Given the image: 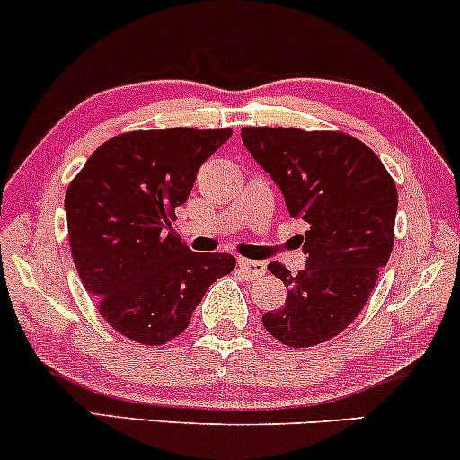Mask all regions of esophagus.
Returning a JSON list of instances; mask_svg holds the SVG:
<instances>
[{
  "label": "esophagus",
  "instance_id": "esophagus-1",
  "mask_svg": "<svg viewBox=\"0 0 460 460\" xmlns=\"http://www.w3.org/2000/svg\"><path fill=\"white\" fill-rule=\"evenodd\" d=\"M239 270L243 271L248 279H259V276L265 274V263L252 259H239Z\"/></svg>",
  "mask_w": 460,
  "mask_h": 460
}]
</instances>
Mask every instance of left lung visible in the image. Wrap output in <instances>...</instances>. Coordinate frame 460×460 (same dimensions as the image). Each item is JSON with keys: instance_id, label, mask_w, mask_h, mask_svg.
Masks as SVG:
<instances>
[{"instance_id": "1", "label": "left lung", "mask_w": 460, "mask_h": 460, "mask_svg": "<svg viewBox=\"0 0 460 460\" xmlns=\"http://www.w3.org/2000/svg\"><path fill=\"white\" fill-rule=\"evenodd\" d=\"M241 140L283 192L289 215L309 224L300 236L305 270L291 276L280 263L268 268L288 300L263 315V327L294 349L327 342L358 318L386 268L397 186L379 157L347 133L245 127Z\"/></svg>"}]
</instances>
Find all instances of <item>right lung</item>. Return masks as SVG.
<instances>
[{"label":"right lung","mask_w":460,"mask_h":460,"mask_svg":"<svg viewBox=\"0 0 460 460\" xmlns=\"http://www.w3.org/2000/svg\"><path fill=\"white\" fill-rule=\"evenodd\" d=\"M232 129L129 131L98 146L66 195L67 234L83 288L102 318L157 347L189 327L232 254L190 252L171 221L199 166Z\"/></svg>","instance_id":"right-lung-1"}]
</instances>
